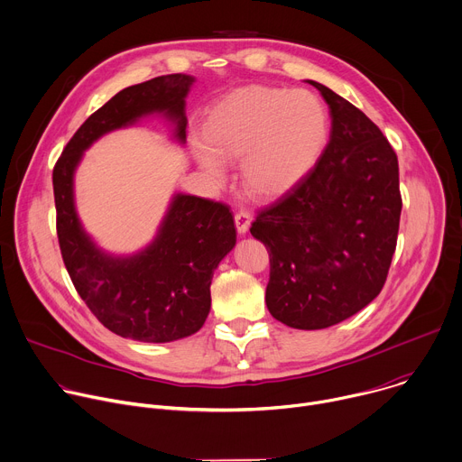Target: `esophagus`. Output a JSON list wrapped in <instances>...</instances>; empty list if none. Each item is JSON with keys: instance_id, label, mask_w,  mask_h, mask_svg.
<instances>
[{"instance_id": "obj_1", "label": "esophagus", "mask_w": 462, "mask_h": 462, "mask_svg": "<svg viewBox=\"0 0 462 462\" xmlns=\"http://www.w3.org/2000/svg\"><path fill=\"white\" fill-rule=\"evenodd\" d=\"M234 221H236L237 232H239V234H246L248 228H250V223H252V216H250V212H246V210H239V212H236Z\"/></svg>"}]
</instances>
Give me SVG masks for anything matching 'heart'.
Returning a JSON list of instances; mask_svg holds the SVG:
<instances>
[{
  "mask_svg": "<svg viewBox=\"0 0 462 462\" xmlns=\"http://www.w3.org/2000/svg\"><path fill=\"white\" fill-rule=\"evenodd\" d=\"M198 144L203 169L223 178L219 162L239 160L245 190L261 199L282 196L318 163L328 139V110L309 90L250 85L219 99Z\"/></svg>",
  "mask_w": 462,
  "mask_h": 462,
  "instance_id": "b5f03b06",
  "label": "heart"
}]
</instances>
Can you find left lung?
<instances>
[{
    "label": "left lung",
    "instance_id": "obj_1",
    "mask_svg": "<svg viewBox=\"0 0 462 462\" xmlns=\"http://www.w3.org/2000/svg\"><path fill=\"white\" fill-rule=\"evenodd\" d=\"M332 132L314 169L250 226L270 255L266 306L297 330L363 310L384 286L402 208L399 163L379 126L328 87Z\"/></svg>",
    "mask_w": 462,
    "mask_h": 462
}]
</instances>
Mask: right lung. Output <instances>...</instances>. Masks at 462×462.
I'll return each instance as SVG.
<instances>
[{
	"label": "right lung",
	"mask_w": 462,
	"mask_h": 462,
	"mask_svg": "<svg viewBox=\"0 0 462 462\" xmlns=\"http://www.w3.org/2000/svg\"><path fill=\"white\" fill-rule=\"evenodd\" d=\"M192 83V76L169 74L123 88L76 130L52 172L58 241L74 288L105 328L141 343H171L203 327L214 270L236 245L230 207L178 194L146 250L112 257L85 234L72 178L83 150L97 137L152 112L169 116L185 143V97Z\"/></svg>",
	"instance_id": "obj_1"
}]
</instances>
